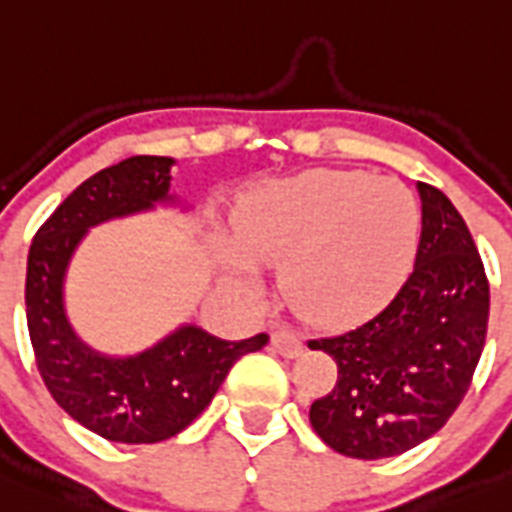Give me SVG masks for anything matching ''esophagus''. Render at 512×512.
<instances>
[{
  "label": "esophagus",
  "mask_w": 512,
  "mask_h": 512,
  "mask_svg": "<svg viewBox=\"0 0 512 512\" xmlns=\"http://www.w3.org/2000/svg\"><path fill=\"white\" fill-rule=\"evenodd\" d=\"M270 342H273V348L278 350L283 358H296V355H301V350H304V340L291 330H275Z\"/></svg>",
  "instance_id": "34e87169"
}]
</instances>
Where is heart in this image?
I'll return each mask as SVG.
<instances>
[{
  "label": "heart",
  "mask_w": 512,
  "mask_h": 512,
  "mask_svg": "<svg viewBox=\"0 0 512 512\" xmlns=\"http://www.w3.org/2000/svg\"><path fill=\"white\" fill-rule=\"evenodd\" d=\"M422 213L394 177L309 170L257 185L234 216L231 278L257 291V265L283 262L286 299L304 317L353 322L410 273Z\"/></svg>",
  "instance_id": "heart-1"
}]
</instances>
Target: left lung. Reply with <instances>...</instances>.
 Listing matches in <instances>:
<instances>
[{"label": "left lung", "mask_w": 512, "mask_h": 512, "mask_svg": "<svg viewBox=\"0 0 512 512\" xmlns=\"http://www.w3.org/2000/svg\"><path fill=\"white\" fill-rule=\"evenodd\" d=\"M422 231L415 268L373 317L309 340L337 363L309 420L332 451L389 459L428 441L464 399L487 337L490 283L461 213L417 182Z\"/></svg>", "instance_id": "obj_1"}]
</instances>
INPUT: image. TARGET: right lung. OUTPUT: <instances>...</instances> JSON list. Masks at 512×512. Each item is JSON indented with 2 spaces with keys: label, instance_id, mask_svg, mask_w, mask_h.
I'll use <instances>...</instances> for the list:
<instances>
[{
  "label": "right lung",
  "instance_id": "right-lung-1",
  "mask_svg": "<svg viewBox=\"0 0 512 512\" xmlns=\"http://www.w3.org/2000/svg\"><path fill=\"white\" fill-rule=\"evenodd\" d=\"M172 157H131L84 180L38 229L28 255L25 314L43 384L61 410L113 443H159L211 404L226 373L268 335L229 342L195 324L136 355H105L74 332L64 306L69 262L87 231L177 203Z\"/></svg>",
  "mask_w": 512,
  "mask_h": 512
}]
</instances>
